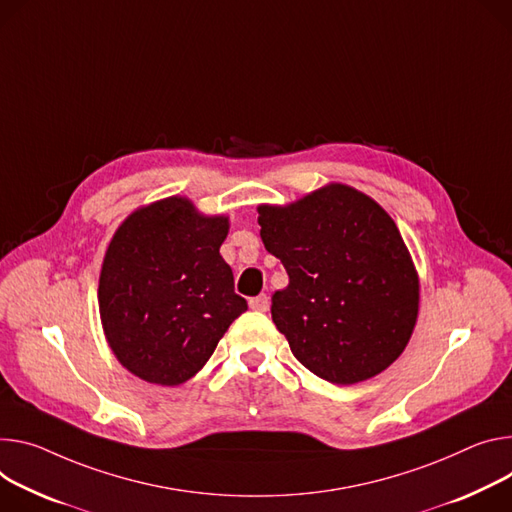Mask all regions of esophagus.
<instances>
[{
  "label": "esophagus",
  "instance_id": "obj_1",
  "mask_svg": "<svg viewBox=\"0 0 512 512\" xmlns=\"http://www.w3.org/2000/svg\"><path fill=\"white\" fill-rule=\"evenodd\" d=\"M249 306H251L253 310L265 312V310H269V298H267L265 294H259V296H255V298L249 300Z\"/></svg>",
  "mask_w": 512,
  "mask_h": 512
}]
</instances>
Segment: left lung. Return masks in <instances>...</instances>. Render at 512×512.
<instances>
[{
  "instance_id": "1",
  "label": "left lung",
  "mask_w": 512,
  "mask_h": 512,
  "mask_svg": "<svg viewBox=\"0 0 512 512\" xmlns=\"http://www.w3.org/2000/svg\"><path fill=\"white\" fill-rule=\"evenodd\" d=\"M257 212L265 249L290 277L271 318L294 357L341 386L390 367L418 316V275L390 214L343 183Z\"/></svg>"
}]
</instances>
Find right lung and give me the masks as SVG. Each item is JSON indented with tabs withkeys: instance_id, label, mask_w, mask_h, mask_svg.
Wrapping results in <instances>:
<instances>
[{
	"instance_id": "add662e5",
	"label": "right lung",
	"mask_w": 512,
	"mask_h": 512,
	"mask_svg": "<svg viewBox=\"0 0 512 512\" xmlns=\"http://www.w3.org/2000/svg\"><path fill=\"white\" fill-rule=\"evenodd\" d=\"M226 216L185 198L134 210L116 230L100 273V316L118 361L149 384L179 386L247 310L220 255Z\"/></svg>"
}]
</instances>
